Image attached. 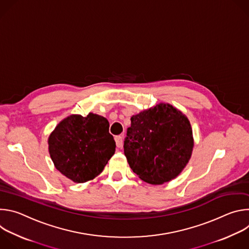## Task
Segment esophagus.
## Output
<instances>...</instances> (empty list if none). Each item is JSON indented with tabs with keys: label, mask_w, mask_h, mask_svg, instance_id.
Masks as SVG:
<instances>
[{
	"label": "esophagus",
	"mask_w": 249,
	"mask_h": 249,
	"mask_svg": "<svg viewBox=\"0 0 249 249\" xmlns=\"http://www.w3.org/2000/svg\"><path fill=\"white\" fill-rule=\"evenodd\" d=\"M115 142H116L117 148H121L123 146V138H122V136H116L115 137Z\"/></svg>",
	"instance_id": "1"
}]
</instances>
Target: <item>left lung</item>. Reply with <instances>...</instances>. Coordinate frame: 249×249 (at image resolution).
<instances>
[{"label":"left lung","instance_id":"8db88e82","mask_svg":"<svg viewBox=\"0 0 249 249\" xmlns=\"http://www.w3.org/2000/svg\"><path fill=\"white\" fill-rule=\"evenodd\" d=\"M193 146L192 128L186 115L168 103H160L131 117L124 154L142 180L162 184L184 169Z\"/></svg>","mask_w":249,"mask_h":249}]
</instances>
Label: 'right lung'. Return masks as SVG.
Wrapping results in <instances>:
<instances>
[{
  "instance_id": "right-lung-1",
  "label": "right lung",
  "mask_w": 249,
  "mask_h": 249,
  "mask_svg": "<svg viewBox=\"0 0 249 249\" xmlns=\"http://www.w3.org/2000/svg\"><path fill=\"white\" fill-rule=\"evenodd\" d=\"M48 145L55 167L76 183L100 174L116 148L108 120L93 113L63 119L50 134Z\"/></svg>"
}]
</instances>
